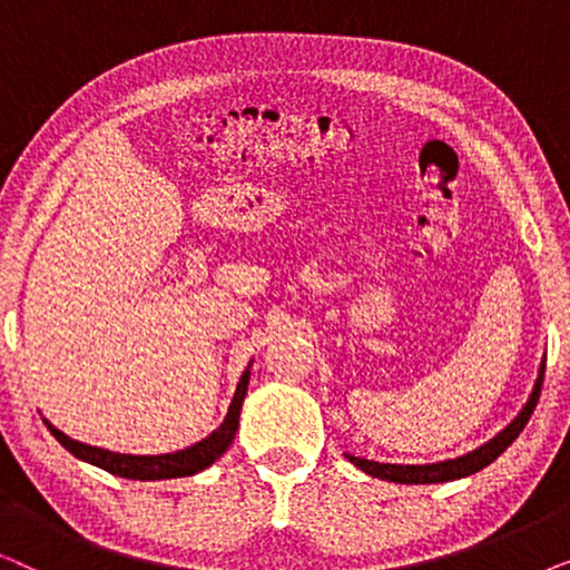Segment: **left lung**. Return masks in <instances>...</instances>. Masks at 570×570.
Instances as JSON below:
<instances>
[{
    "label": "left lung",
    "mask_w": 570,
    "mask_h": 570,
    "mask_svg": "<svg viewBox=\"0 0 570 570\" xmlns=\"http://www.w3.org/2000/svg\"><path fill=\"white\" fill-rule=\"evenodd\" d=\"M542 379H544V361L540 365V376H537V381H534L532 394H529V400L524 407H521L519 415L513 417L501 433L493 435L488 443H482L480 449H474L464 456L446 459V462H435V464H384V462H371V459H361L353 454H345V456L357 466V470L371 474V478L402 482V485H431V482H451L459 478H470V474L485 470L488 464H493L495 459L519 439V433L524 431L529 417H532L537 400H540Z\"/></svg>",
    "instance_id": "left-lung-1"
}]
</instances>
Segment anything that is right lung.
I'll list each match as a JSON object with an SVG mask.
<instances>
[{
	"instance_id": "add662e5",
	"label": "right lung",
	"mask_w": 570,
	"mask_h": 570,
	"mask_svg": "<svg viewBox=\"0 0 570 570\" xmlns=\"http://www.w3.org/2000/svg\"><path fill=\"white\" fill-rule=\"evenodd\" d=\"M248 376H252V363H248V368L244 373H240L236 394H233L228 415H225L220 428L209 433L207 439L194 443V446L174 451V454H158V456L119 454V451L88 446V443L69 439V435L61 433L59 428H53L49 420H43V423L51 431L53 439H57L61 446L69 451V454L82 459V462H88V464H96V466H100V470L119 474V478H127V480L189 478V474H197L202 470H207L209 464H215L217 459H220L225 451H228L233 439H236L240 407H244V396H246V389H248Z\"/></svg>"
}]
</instances>
